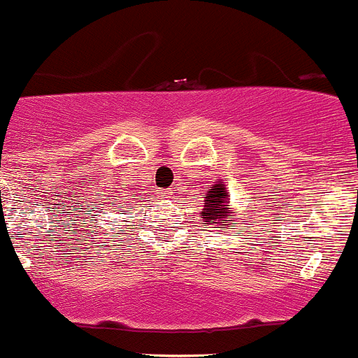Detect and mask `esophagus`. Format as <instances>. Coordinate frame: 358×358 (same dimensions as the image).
I'll return each instance as SVG.
<instances>
[{"instance_id": "34e87169", "label": "esophagus", "mask_w": 358, "mask_h": 358, "mask_svg": "<svg viewBox=\"0 0 358 358\" xmlns=\"http://www.w3.org/2000/svg\"><path fill=\"white\" fill-rule=\"evenodd\" d=\"M172 194V189H162L160 191V196L162 198H169Z\"/></svg>"}]
</instances>
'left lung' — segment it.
<instances>
[{"instance_id": "1", "label": "left lung", "mask_w": 358, "mask_h": 358, "mask_svg": "<svg viewBox=\"0 0 358 358\" xmlns=\"http://www.w3.org/2000/svg\"><path fill=\"white\" fill-rule=\"evenodd\" d=\"M228 193H226V187L222 184H214L212 189L205 194V205L201 215H203L205 224H217L221 228H224V221L228 217ZM236 224V222H235Z\"/></svg>"}]
</instances>
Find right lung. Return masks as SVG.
I'll return each mask as SVG.
<instances>
[{"instance_id":"right-lung-1","label":"right lung","mask_w":358,"mask_h":358,"mask_svg":"<svg viewBox=\"0 0 358 358\" xmlns=\"http://www.w3.org/2000/svg\"><path fill=\"white\" fill-rule=\"evenodd\" d=\"M113 205H115V203H113Z\"/></svg>"}]
</instances>
